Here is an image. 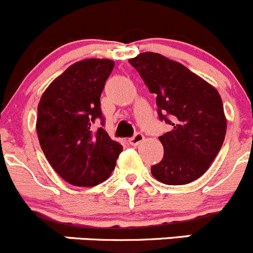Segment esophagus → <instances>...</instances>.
I'll list each match as a JSON object with an SVG mask.
<instances>
[{
  "label": "esophagus",
  "instance_id": "1",
  "mask_svg": "<svg viewBox=\"0 0 253 253\" xmlns=\"http://www.w3.org/2000/svg\"><path fill=\"white\" fill-rule=\"evenodd\" d=\"M144 139H145L144 134H141V132H136V134H135L134 136L130 137L129 142L132 145V146H136V145H139L140 142L144 141Z\"/></svg>",
  "mask_w": 253,
  "mask_h": 253
}]
</instances>
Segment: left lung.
Here are the masks:
<instances>
[{"instance_id": "left-lung-1", "label": "left lung", "mask_w": 253, "mask_h": 253, "mask_svg": "<svg viewBox=\"0 0 253 253\" xmlns=\"http://www.w3.org/2000/svg\"><path fill=\"white\" fill-rule=\"evenodd\" d=\"M129 62L156 94L160 121L171 126L159 137L164 159L151 167L152 176L169 186L196 181L224 142L226 119L221 97L186 66L156 52H141Z\"/></svg>"}]
</instances>
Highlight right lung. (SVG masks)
Wrapping results in <instances>:
<instances>
[{"instance_id":"add662e5","label":"right lung","mask_w":253,"mask_h":253,"mask_svg":"<svg viewBox=\"0 0 253 253\" xmlns=\"http://www.w3.org/2000/svg\"><path fill=\"white\" fill-rule=\"evenodd\" d=\"M114 61L86 59L71 65L42 93L37 132L45 157L61 178L79 187L106 181L123 151L104 126L101 94ZM101 122L102 127L94 124Z\"/></svg>"}]
</instances>
